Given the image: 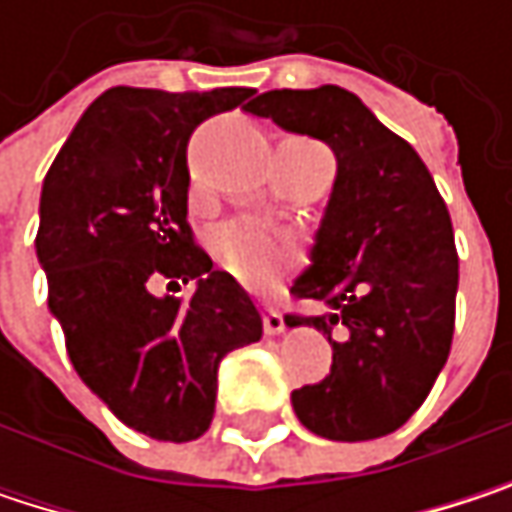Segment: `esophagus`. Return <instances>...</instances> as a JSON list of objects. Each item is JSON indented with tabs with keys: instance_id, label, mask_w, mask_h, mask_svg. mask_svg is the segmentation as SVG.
<instances>
[{
	"instance_id": "obj_1",
	"label": "esophagus",
	"mask_w": 512,
	"mask_h": 512,
	"mask_svg": "<svg viewBox=\"0 0 512 512\" xmlns=\"http://www.w3.org/2000/svg\"><path fill=\"white\" fill-rule=\"evenodd\" d=\"M263 332H266V335L284 332V314H281L278 308H266V314H263Z\"/></svg>"
}]
</instances>
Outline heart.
<instances>
[{"mask_svg":"<svg viewBox=\"0 0 512 512\" xmlns=\"http://www.w3.org/2000/svg\"><path fill=\"white\" fill-rule=\"evenodd\" d=\"M296 240L284 228L263 222H234L213 237V255L243 284L260 287L293 257Z\"/></svg>","mask_w":512,"mask_h":512,"instance_id":"obj_1","label":"heart"}]
</instances>
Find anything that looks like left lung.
I'll return each instance as SVG.
<instances>
[{"mask_svg": "<svg viewBox=\"0 0 512 512\" xmlns=\"http://www.w3.org/2000/svg\"><path fill=\"white\" fill-rule=\"evenodd\" d=\"M246 112L338 156L314 263L290 287L323 311L284 317L329 338L332 367L293 391V412L332 442L388 436L421 409L454 341L460 257L445 198L415 148L338 85L266 91Z\"/></svg>", "mask_w": 512, "mask_h": 512, "instance_id": "left-lung-1", "label": "left lung"}]
</instances>
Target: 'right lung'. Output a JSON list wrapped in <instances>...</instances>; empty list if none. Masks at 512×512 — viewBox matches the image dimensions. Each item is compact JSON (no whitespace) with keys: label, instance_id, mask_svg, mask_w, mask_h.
<instances>
[{"label":"right lung","instance_id":"add662e5","mask_svg":"<svg viewBox=\"0 0 512 512\" xmlns=\"http://www.w3.org/2000/svg\"><path fill=\"white\" fill-rule=\"evenodd\" d=\"M252 94L109 88L44 177L35 246L67 356L127 427L159 442L207 433L219 361L263 335L252 296L186 222L195 127ZM165 280L196 290L156 297Z\"/></svg>","mask_w":512,"mask_h":512}]
</instances>
